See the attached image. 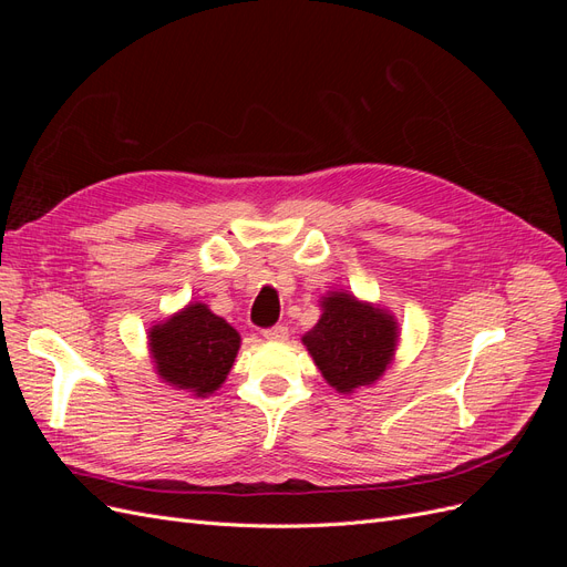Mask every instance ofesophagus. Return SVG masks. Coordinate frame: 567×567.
<instances>
[{"instance_id":"1","label":"esophagus","mask_w":567,"mask_h":567,"mask_svg":"<svg viewBox=\"0 0 567 567\" xmlns=\"http://www.w3.org/2000/svg\"><path fill=\"white\" fill-rule=\"evenodd\" d=\"M262 336L267 338V340H286L288 338V326H284V323H277V326H269V329H265L262 331Z\"/></svg>"}]
</instances>
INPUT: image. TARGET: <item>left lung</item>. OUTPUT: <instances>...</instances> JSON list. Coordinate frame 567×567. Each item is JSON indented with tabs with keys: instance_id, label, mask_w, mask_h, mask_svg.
Masks as SVG:
<instances>
[{
	"instance_id": "left-lung-1",
	"label": "left lung",
	"mask_w": 567,
	"mask_h": 567,
	"mask_svg": "<svg viewBox=\"0 0 567 567\" xmlns=\"http://www.w3.org/2000/svg\"><path fill=\"white\" fill-rule=\"evenodd\" d=\"M302 342L336 390L350 392L373 383L390 364L398 326L383 310L348 293L323 298V315Z\"/></svg>"
}]
</instances>
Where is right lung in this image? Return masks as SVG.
Here are the masks:
<instances>
[{
    "label": "right lung",
    "instance_id": "obj_1",
    "mask_svg": "<svg viewBox=\"0 0 567 567\" xmlns=\"http://www.w3.org/2000/svg\"><path fill=\"white\" fill-rule=\"evenodd\" d=\"M148 340L161 379L198 398L225 383L241 346L236 329L200 302L151 329Z\"/></svg>",
    "mask_w": 567,
    "mask_h": 567
}]
</instances>
